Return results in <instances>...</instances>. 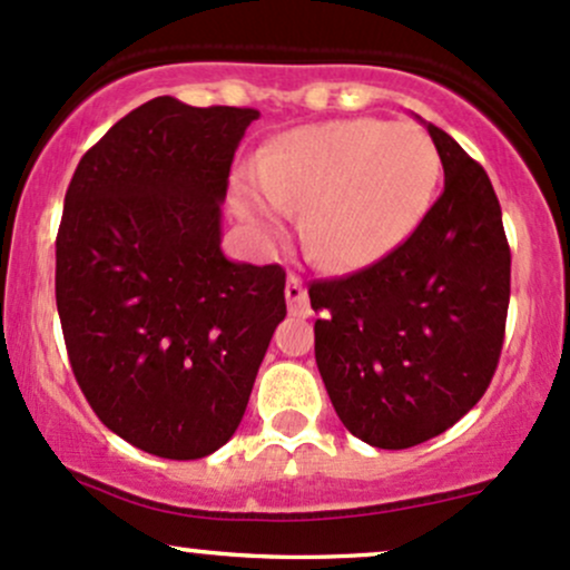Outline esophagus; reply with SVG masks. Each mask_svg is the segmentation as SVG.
I'll return each mask as SVG.
<instances>
[{
  "instance_id": "obj_1",
  "label": "esophagus",
  "mask_w": 570,
  "mask_h": 570,
  "mask_svg": "<svg viewBox=\"0 0 570 570\" xmlns=\"http://www.w3.org/2000/svg\"><path fill=\"white\" fill-rule=\"evenodd\" d=\"M286 303H289V313L292 316H299V318H307L311 316V299H307V289L303 286V281L297 276L286 278Z\"/></svg>"
}]
</instances>
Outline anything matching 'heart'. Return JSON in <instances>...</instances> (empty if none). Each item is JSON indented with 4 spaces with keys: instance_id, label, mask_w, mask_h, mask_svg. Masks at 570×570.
Here are the masks:
<instances>
[{
    "instance_id": "1",
    "label": "heart",
    "mask_w": 570,
    "mask_h": 570,
    "mask_svg": "<svg viewBox=\"0 0 570 570\" xmlns=\"http://www.w3.org/2000/svg\"><path fill=\"white\" fill-rule=\"evenodd\" d=\"M440 176L442 158L423 128L351 117L281 134L257 174L235 179L233 206L267 238L305 208L311 257L332 271H358L381 263L417 230Z\"/></svg>"
}]
</instances>
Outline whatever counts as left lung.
Listing matches in <instances>:
<instances>
[{"label":"left lung","mask_w":570,"mask_h":570,"mask_svg":"<svg viewBox=\"0 0 570 570\" xmlns=\"http://www.w3.org/2000/svg\"><path fill=\"white\" fill-rule=\"evenodd\" d=\"M444 189L396 252L313 281L316 364L343 426L381 450L440 436L499 367L512 254L485 168L431 126Z\"/></svg>","instance_id":"8db88e82"}]
</instances>
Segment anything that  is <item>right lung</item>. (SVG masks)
<instances>
[{
  "instance_id": "right-lung-1",
  "label": "right lung",
  "mask_w": 570,
  "mask_h": 570,
  "mask_svg": "<svg viewBox=\"0 0 570 570\" xmlns=\"http://www.w3.org/2000/svg\"><path fill=\"white\" fill-rule=\"evenodd\" d=\"M257 117L158 96L69 181L56 305L71 372L104 426L144 453L193 461L230 440L286 316L284 267L222 252L233 155Z\"/></svg>"
}]
</instances>
